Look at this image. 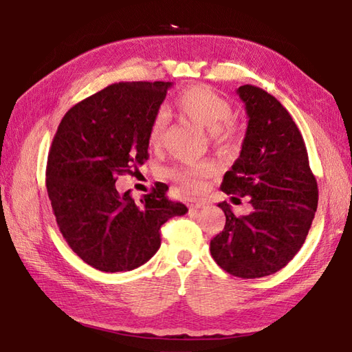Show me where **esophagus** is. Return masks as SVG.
Segmentation results:
<instances>
[{
	"label": "esophagus",
	"mask_w": 352,
	"mask_h": 352,
	"mask_svg": "<svg viewBox=\"0 0 352 352\" xmlns=\"http://www.w3.org/2000/svg\"><path fill=\"white\" fill-rule=\"evenodd\" d=\"M202 207H206V201H201V199H196V201H193V202L190 204V206H189L190 211L199 210V208H202Z\"/></svg>",
	"instance_id": "34e87169"
}]
</instances>
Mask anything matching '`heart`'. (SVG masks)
Segmentation results:
<instances>
[{
    "mask_svg": "<svg viewBox=\"0 0 352 352\" xmlns=\"http://www.w3.org/2000/svg\"><path fill=\"white\" fill-rule=\"evenodd\" d=\"M175 108L184 118H189L198 126L208 130L211 139L217 146L231 148L239 142V130L231 121L232 104L223 96L216 93L214 89L206 85H192L186 88L177 96ZM166 124V113L159 111L154 116L148 130V141L153 146L162 145ZM210 173L211 165L207 162L165 170L168 177L175 178L187 189H196L199 184V178L208 175Z\"/></svg>",
    "mask_w": 352,
    "mask_h": 352,
    "instance_id": "heart-1",
    "label": "heart"
}]
</instances>
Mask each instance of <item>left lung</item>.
I'll list each match as a JSON object with an SVG mask.
<instances>
[{"mask_svg":"<svg viewBox=\"0 0 352 352\" xmlns=\"http://www.w3.org/2000/svg\"><path fill=\"white\" fill-rule=\"evenodd\" d=\"M236 94L249 121L222 190L250 196L252 211L236 217L230 204L220 202L226 223L210 252L225 272L256 279L279 272L303 246L318 207V184L303 136L282 103L253 85Z\"/></svg>","mask_w":352,"mask_h":352,"instance_id":"1","label":"left lung"}]
</instances>
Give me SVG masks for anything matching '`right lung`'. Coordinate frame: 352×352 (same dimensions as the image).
<instances>
[{
	"label": "right lung",
	"mask_w": 352,
	"mask_h": 352,
	"mask_svg": "<svg viewBox=\"0 0 352 352\" xmlns=\"http://www.w3.org/2000/svg\"><path fill=\"white\" fill-rule=\"evenodd\" d=\"M173 82H118L63 117L49 150L46 189L60 231L76 255L100 272H130L160 248V226L186 206L156 187L135 202L118 175L148 159V130Z\"/></svg>",
	"instance_id": "right-lung-1"
}]
</instances>
